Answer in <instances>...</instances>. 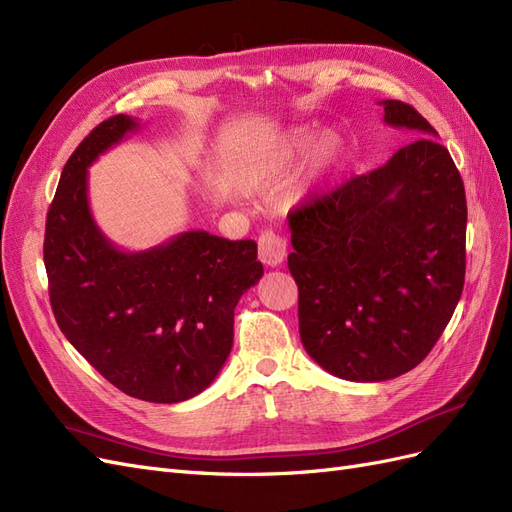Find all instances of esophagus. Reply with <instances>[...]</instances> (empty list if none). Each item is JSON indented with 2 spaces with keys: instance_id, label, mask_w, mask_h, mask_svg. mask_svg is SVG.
I'll use <instances>...</instances> for the list:
<instances>
[{
  "instance_id": "1",
  "label": "esophagus",
  "mask_w": 512,
  "mask_h": 512,
  "mask_svg": "<svg viewBox=\"0 0 512 512\" xmlns=\"http://www.w3.org/2000/svg\"><path fill=\"white\" fill-rule=\"evenodd\" d=\"M286 254H288L286 241L280 235H275L273 230H265L258 237V256L267 267L282 265Z\"/></svg>"
}]
</instances>
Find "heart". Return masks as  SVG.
Listing matches in <instances>:
<instances>
[{"mask_svg": "<svg viewBox=\"0 0 512 512\" xmlns=\"http://www.w3.org/2000/svg\"><path fill=\"white\" fill-rule=\"evenodd\" d=\"M316 147V134L309 130H294L284 138L269 145H262L237 170V181L245 192H267L286 181ZM342 158L339 138H324L312 158V181L327 179Z\"/></svg>", "mask_w": 512, "mask_h": 512, "instance_id": "heart-1", "label": "heart"}]
</instances>
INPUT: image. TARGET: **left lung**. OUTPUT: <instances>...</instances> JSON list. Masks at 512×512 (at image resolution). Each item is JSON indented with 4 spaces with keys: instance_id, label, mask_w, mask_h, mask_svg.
Masks as SVG:
<instances>
[{
    "instance_id": "8db88e82",
    "label": "left lung",
    "mask_w": 512,
    "mask_h": 512,
    "mask_svg": "<svg viewBox=\"0 0 512 512\" xmlns=\"http://www.w3.org/2000/svg\"><path fill=\"white\" fill-rule=\"evenodd\" d=\"M380 104L386 126L416 141L288 215L303 348L350 382L391 380L421 363L466 277V190L451 153L410 104Z\"/></svg>"
}]
</instances>
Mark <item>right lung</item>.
<instances>
[{
	"mask_svg": "<svg viewBox=\"0 0 512 512\" xmlns=\"http://www.w3.org/2000/svg\"><path fill=\"white\" fill-rule=\"evenodd\" d=\"M141 123L115 115L91 130L61 170L46 215L44 267L68 342L130 397L179 404L203 393L230 348L235 307L258 284L252 239L188 230L145 252H123L89 209L87 168Z\"/></svg>",
	"mask_w": 512,
	"mask_h": 512,
	"instance_id": "obj_1",
	"label": "right lung"
}]
</instances>
